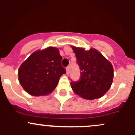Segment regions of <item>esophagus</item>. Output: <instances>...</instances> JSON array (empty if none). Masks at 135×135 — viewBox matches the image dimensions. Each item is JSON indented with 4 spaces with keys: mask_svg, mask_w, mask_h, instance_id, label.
<instances>
[{
    "mask_svg": "<svg viewBox=\"0 0 135 135\" xmlns=\"http://www.w3.org/2000/svg\"><path fill=\"white\" fill-rule=\"evenodd\" d=\"M66 73H67V74H69V71H70V66H68L66 68Z\"/></svg>",
    "mask_w": 135,
    "mask_h": 135,
    "instance_id": "esophagus-1",
    "label": "esophagus"
}]
</instances>
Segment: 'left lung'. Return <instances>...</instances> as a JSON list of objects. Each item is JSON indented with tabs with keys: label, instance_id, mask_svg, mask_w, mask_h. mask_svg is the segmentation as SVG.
<instances>
[{
	"label": "left lung",
	"instance_id": "obj_1",
	"mask_svg": "<svg viewBox=\"0 0 135 135\" xmlns=\"http://www.w3.org/2000/svg\"><path fill=\"white\" fill-rule=\"evenodd\" d=\"M72 47L80 70V79L70 82L72 89L76 94L88 100L101 97L112 84V65L95 49L85 51L83 48Z\"/></svg>",
	"mask_w": 135,
	"mask_h": 135
}]
</instances>
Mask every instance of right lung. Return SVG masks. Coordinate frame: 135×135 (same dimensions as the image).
I'll return each mask as SVG.
<instances>
[{
  "label": "right lung",
  "instance_id": "obj_1",
  "mask_svg": "<svg viewBox=\"0 0 135 135\" xmlns=\"http://www.w3.org/2000/svg\"><path fill=\"white\" fill-rule=\"evenodd\" d=\"M57 48L49 47L31 54L20 66L19 81L24 89L33 96H41L55 89L66 69Z\"/></svg>",
  "mask_w": 135,
  "mask_h": 135
}]
</instances>
